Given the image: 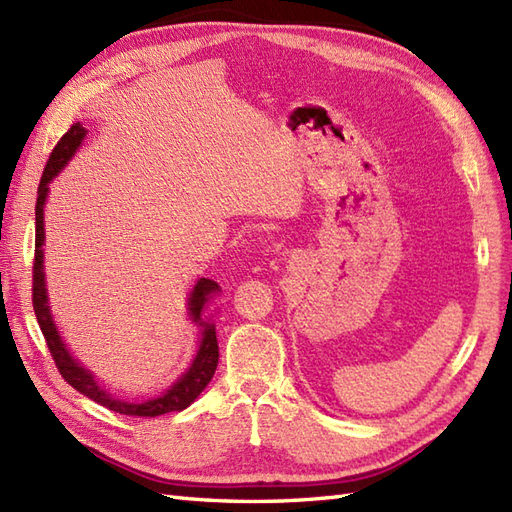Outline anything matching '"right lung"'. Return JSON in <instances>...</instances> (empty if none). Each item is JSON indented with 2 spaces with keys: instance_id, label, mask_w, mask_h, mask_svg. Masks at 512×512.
<instances>
[{
  "instance_id": "obj_1",
  "label": "right lung",
  "mask_w": 512,
  "mask_h": 512,
  "mask_svg": "<svg viewBox=\"0 0 512 512\" xmlns=\"http://www.w3.org/2000/svg\"><path fill=\"white\" fill-rule=\"evenodd\" d=\"M86 138V127L80 123H73L71 129L64 134L58 144L51 151L47 166L43 170L41 183H38V196H36V251H34V272H32V303H34V313L38 326L45 335L47 348L51 352V357L56 361V368L62 374L64 381H67L73 389L84 393L86 398L93 402L106 406V409L121 413V415H134V417H157L164 413H173V411H183L186 406H190L196 398L201 396V391L207 387V383L212 381V376L216 372L218 365V339H216V324L214 316H205V309L209 305L220 287L212 279H199L194 283L192 292L188 296V318L192 324L199 326L201 337H199V348H196V355L190 363V368L183 372L177 381L170 385L166 391H162L160 396L142 400V402H131V400H121L112 396L108 389H103L95 374L86 370L84 365L77 361L67 344L62 342L58 326L54 322V316H51L49 309V296H47V285H45V253H43V244H45V201L49 194V183L58 177L60 170L67 166L75 151L82 147V142Z\"/></svg>"
}]
</instances>
